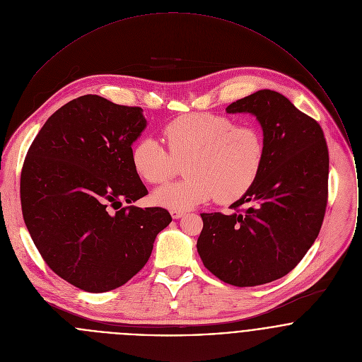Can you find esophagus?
I'll list each match as a JSON object with an SVG mask.
<instances>
[{
	"label": "esophagus",
	"instance_id": "esophagus-1",
	"mask_svg": "<svg viewBox=\"0 0 362 362\" xmlns=\"http://www.w3.org/2000/svg\"><path fill=\"white\" fill-rule=\"evenodd\" d=\"M170 213H171L173 218H181V217L185 216V211H184V210H171Z\"/></svg>",
	"mask_w": 362,
	"mask_h": 362
}]
</instances>
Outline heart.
<instances>
[{"label":"heart","mask_w":362,"mask_h":362,"mask_svg":"<svg viewBox=\"0 0 362 362\" xmlns=\"http://www.w3.org/2000/svg\"><path fill=\"white\" fill-rule=\"evenodd\" d=\"M168 151L151 136L135 142L131 163L149 184L173 178L185 163V180L156 189L153 201L187 210L213 198L230 204L257 182L266 158V141L255 124H238L210 112L184 114L163 129Z\"/></svg>","instance_id":"b5f03b06"}]
</instances>
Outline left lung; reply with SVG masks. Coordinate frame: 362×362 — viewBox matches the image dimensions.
I'll return each mask as SVG.
<instances>
[{
	"mask_svg": "<svg viewBox=\"0 0 362 362\" xmlns=\"http://www.w3.org/2000/svg\"><path fill=\"white\" fill-rule=\"evenodd\" d=\"M226 111L257 117L266 158L231 214H201L197 248L216 277L254 287L286 276L315 243L327 205L329 152L320 125L274 90H258Z\"/></svg>",
	"mask_w": 362,
	"mask_h": 362,
	"instance_id": "8db88e82",
	"label": "left lung"
}]
</instances>
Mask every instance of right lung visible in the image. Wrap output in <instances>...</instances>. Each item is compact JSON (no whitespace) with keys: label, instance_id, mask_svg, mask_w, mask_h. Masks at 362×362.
Masks as SVG:
<instances>
[{"label":"right lung","instance_id":"add662e5","mask_svg":"<svg viewBox=\"0 0 362 362\" xmlns=\"http://www.w3.org/2000/svg\"><path fill=\"white\" fill-rule=\"evenodd\" d=\"M141 107L86 95L58 108L32 142L21 174L25 224L52 272L88 293L132 279L171 223L163 207L122 206L148 189L131 163L146 128Z\"/></svg>","mask_w":362,"mask_h":362}]
</instances>
